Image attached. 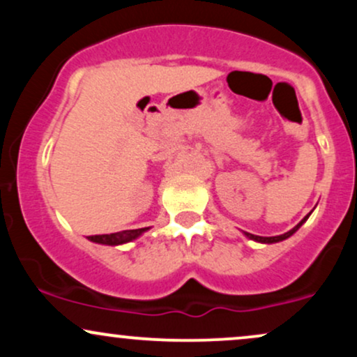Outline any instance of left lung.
<instances>
[{
    "label": "left lung",
    "instance_id": "left-lung-1",
    "mask_svg": "<svg viewBox=\"0 0 357 357\" xmlns=\"http://www.w3.org/2000/svg\"><path fill=\"white\" fill-rule=\"evenodd\" d=\"M309 216H310V213H309V215L305 216L304 220L301 221V223L296 225V227H294L292 230H290V231L284 233V235H278V236H258V235H252V233H247V231H245V236H248L250 240H255V241H258V243H277V241L287 240V238H289V236H292L294 233H296V231L298 230V228H301L302 225L305 223V221H307V218H309Z\"/></svg>",
    "mask_w": 357,
    "mask_h": 357
}]
</instances>
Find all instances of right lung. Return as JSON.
Returning <instances> with one entry per match:
<instances>
[{
  "label": "right lung",
  "mask_w": 357,
  "mask_h": 357,
  "mask_svg": "<svg viewBox=\"0 0 357 357\" xmlns=\"http://www.w3.org/2000/svg\"><path fill=\"white\" fill-rule=\"evenodd\" d=\"M149 230L147 228H137V230H124V231H117V233H110V235H93L89 236L90 241L93 243H100V245H110V247H117V245H124L129 243V241L137 240L142 233H146Z\"/></svg>",
  "instance_id": "1"
}]
</instances>
